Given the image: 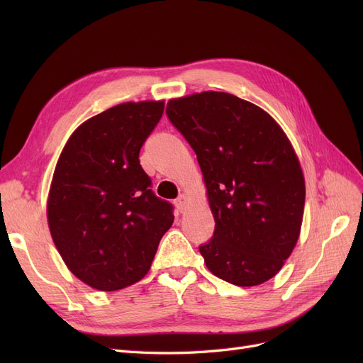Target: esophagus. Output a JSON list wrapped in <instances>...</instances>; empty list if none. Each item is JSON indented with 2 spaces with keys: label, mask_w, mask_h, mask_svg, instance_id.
Returning <instances> with one entry per match:
<instances>
[{
  "label": "esophagus",
  "mask_w": 363,
  "mask_h": 363,
  "mask_svg": "<svg viewBox=\"0 0 363 363\" xmlns=\"http://www.w3.org/2000/svg\"><path fill=\"white\" fill-rule=\"evenodd\" d=\"M186 203H188V196H186L184 194H182L177 200H175V207L179 208L180 212H183L186 208Z\"/></svg>",
  "instance_id": "34e87169"
}]
</instances>
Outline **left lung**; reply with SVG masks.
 I'll return each instance as SVG.
<instances>
[{
	"instance_id": "8db88e82",
	"label": "left lung",
	"mask_w": 363,
	"mask_h": 363,
	"mask_svg": "<svg viewBox=\"0 0 363 363\" xmlns=\"http://www.w3.org/2000/svg\"><path fill=\"white\" fill-rule=\"evenodd\" d=\"M167 115L195 151L215 219L200 247L206 267L236 286L268 281L294 251L304 213V175L286 133L227 92L172 98Z\"/></svg>"
}]
</instances>
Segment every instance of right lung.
Wrapping results in <instances>:
<instances>
[{
  "mask_svg": "<svg viewBox=\"0 0 363 363\" xmlns=\"http://www.w3.org/2000/svg\"><path fill=\"white\" fill-rule=\"evenodd\" d=\"M164 101L113 106L89 118L63 147L52 174L47 218L52 242L74 276L103 292L145 277L172 206L150 189L139 151Z\"/></svg>",
  "mask_w": 363,
  "mask_h": 363,
  "instance_id": "obj_1",
  "label": "right lung"
}]
</instances>
